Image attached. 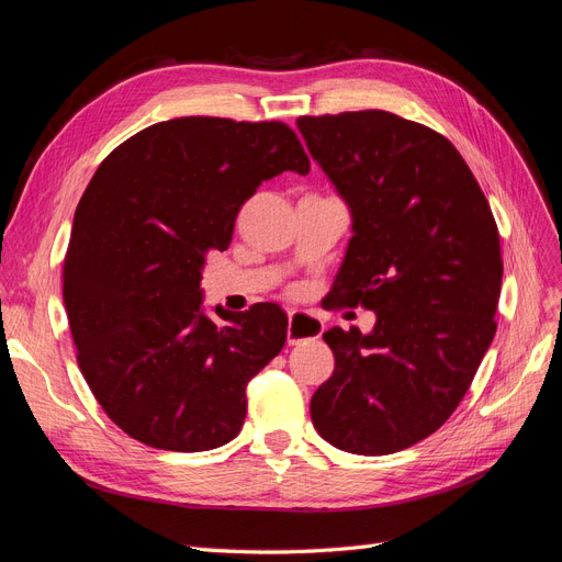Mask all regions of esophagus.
Here are the masks:
<instances>
[{"label":"esophagus","mask_w":562,"mask_h":562,"mask_svg":"<svg viewBox=\"0 0 562 562\" xmlns=\"http://www.w3.org/2000/svg\"><path fill=\"white\" fill-rule=\"evenodd\" d=\"M325 331V323L317 315H311L306 311H292L290 325H286V344L294 346L308 339H317Z\"/></svg>","instance_id":"34e87169"}]
</instances>
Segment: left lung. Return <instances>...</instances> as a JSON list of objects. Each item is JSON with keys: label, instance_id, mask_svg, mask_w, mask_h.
I'll list each match as a JSON object with an SVG mask.
<instances>
[{"label": "left lung", "instance_id": "obj_1", "mask_svg": "<svg viewBox=\"0 0 562 562\" xmlns=\"http://www.w3.org/2000/svg\"><path fill=\"white\" fill-rule=\"evenodd\" d=\"M352 216L331 301L376 313L370 334L331 327L334 374L313 426L350 454H393L450 419L494 339L499 231L442 134L386 110L299 117Z\"/></svg>", "mask_w": 562, "mask_h": 562}]
</instances>
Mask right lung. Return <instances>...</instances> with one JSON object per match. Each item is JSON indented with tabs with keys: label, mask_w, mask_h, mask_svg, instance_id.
<instances>
[{
	"label": "right lung",
	"mask_w": 562,
	"mask_h": 562,
	"mask_svg": "<svg viewBox=\"0 0 562 562\" xmlns=\"http://www.w3.org/2000/svg\"><path fill=\"white\" fill-rule=\"evenodd\" d=\"M308 173L282 122L176 117L126 138L95 169L72 221L63 301L103 412L134 440L171 452L231 442L247 383L286 341L276 303L202 311L206 254L228 249L263 181Z\"/></svg>",
	"instance_id": "1"
}]
</instances>
